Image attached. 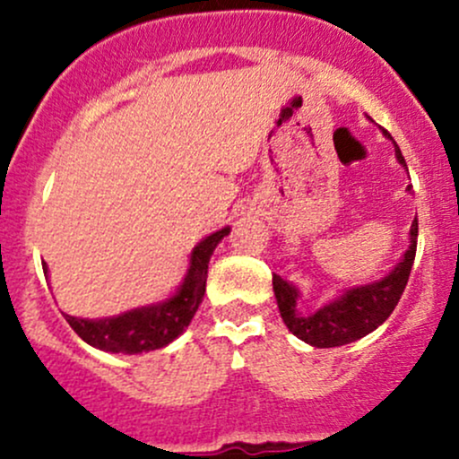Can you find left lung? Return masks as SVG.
Segmentation results:
<instances>
[{
    "label": "left lung",
    "mask_w": 459,
    "mask_h": 459,
    "mask_svg": "<svg viewBox=\"0 0 459 459\" xmlns=\"http://www.w3.org/2000/svg\"><path fill=\"white\" fill-rule=\"evenodd\" d=\"M395 155L400 164L406 166L397 143ZM415 251H418V217L411 224L409 251L404 253L400 264L386 277L373 281V284L344 290V295L328 302L326 307H322L313 316H299L298 308H295L298 307L299 290L286 280H281L280 275H273V290H275L277 307H280V316L284 319L286 328L295 337H299L307 344L317 346V349L344 346L368 335L379 324L386 322L393 308L400 302L406 281H409L411 268H413Z\"/></svg>",
    "instance_id": "1"
}]
</instances>
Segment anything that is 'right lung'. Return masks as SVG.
Masks as SVG:
<instances>
[{"label": "right lung", "mask_w": 459, "mask_h": 459, "mask_svg": "<svg viewBox=\"0 0 459 459\" xmlns=\"http://www.w3.org/2000/svg\"><path fill=\"white\" fill-rule=\"evenodd\" d=\"M230 233V229L217 230V233L204 238L191 253V266L186 277L173 298L166 302L151 304V307L133 308L117 317L104 319H82L66 316L73 331L100 351L108 353H148V351L164 349L166 344L179 337L184 328L191 324L193 316L200 308L204 293H206V275L208 262L217 244ZM44 275H48V268L44 264Z\"/></svg>", "instance_id": "right-lung-1"}]
</instances>
